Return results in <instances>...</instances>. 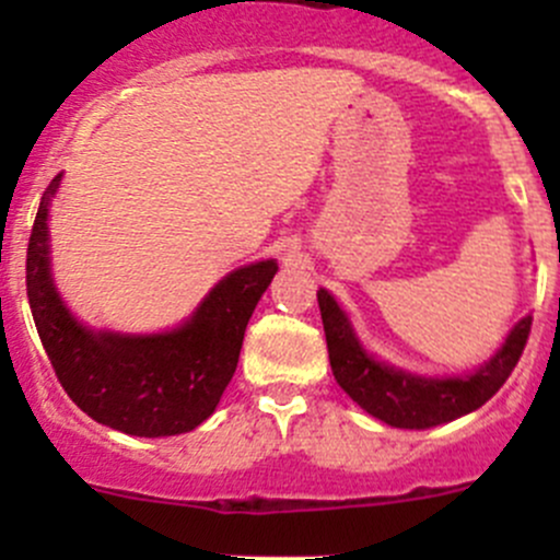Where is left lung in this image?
Segmentation results:
<instances>
[{"label":"left lung","mask_w":560,"mask_h":560,"mask_svg":"<svg viewBox=\"0 0 560 560\" xmlns=\"http://www.w3.org/2000/svg\"><path fill=\"white\" fill-rule=\"evenodd\" d=\"M316 301L325 325L330 369L338 385L369 415L380 417L393 428L411 431L442 425L493 398L515 371L530 332V316H525L512 327L495 358H490V363L468 380H420L369 358L354 338L349 319L325 290L316 292Z\"/></svg>","instance_id":"left-lung-1"}]
</instances>
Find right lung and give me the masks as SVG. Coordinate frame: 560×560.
<instances>
[{
	"label": "right lung",
	"mask_w": 560,
	"mask_h": 560,
	"mask_svg": "<svg viewBox=\"0 0 560 560\" xmlns=\"http://www.w3.org/2000/svg\"><path fill=\"white\" fill-rule=\"evenodd\" d=\"M45 189L26 248V295L56 380L78 409L129 436H175L213 415L238 365L254 306L276 276L273 259L246 265L213 287L197 314L165 336L92 332L61 306L48 268Z\"/></svg>",
	"instance_id": "1"
}]
</instances>
